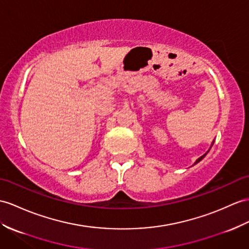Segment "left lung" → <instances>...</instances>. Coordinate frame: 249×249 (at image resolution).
<instances>
[{
  "mask_svg": "<svg viewBox=\"0 0 249 249\" xmlns=\"http://www.w3.org/2000/svg\"><path fill=\"white\" fill-rule=\"evenodd\" d=\"M207 153H208V152H207ZM207 153H206V154H207ZM206 154H204V155H203V156H201V157H199V159H198V160H196V163H197V162H198V161H201V160H203V159H204V157H205V156H206Z\"/></svg>",
  "mask_w": 249,
  "mask_h": 249,
  "instance_id": "left-lung-1",
  "label": "left lung"
}]
</instances>
